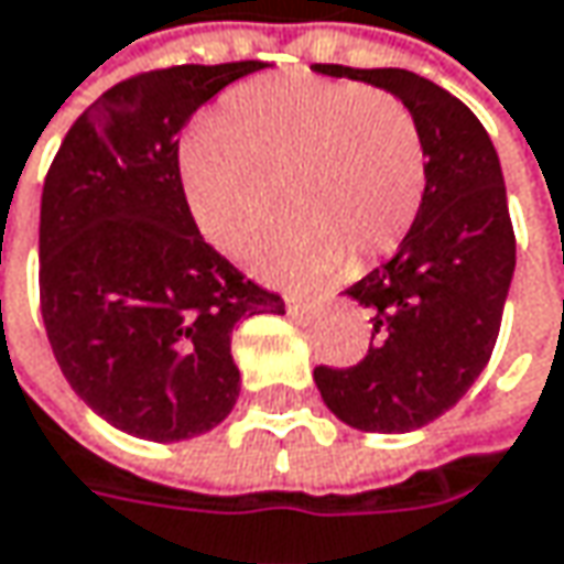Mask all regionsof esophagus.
Instances as JSON below:
<instances>
[{"label": "esophagus", "mask_w": 564, "mask_h": 564, "mask_svg": "<svg viewBox=\"0 0 564 564\" xmlns=\"http://www.w3.org/2000/svg\"><path fill=\"white\" fill-rule=\"evenodd\" d=\"M326 297L324 295H289L285 297V304H289V311L292 314H304V311H314V307H321Z\"/></svg>", "instance_id": "34e87169"}]
</instances>
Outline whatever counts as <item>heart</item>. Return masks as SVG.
<instances>
[{"mask_svg":"<svg viewBox=\"0 0 564 564\" xmlns=\"http://www.w3.org/2000/svg\"><path fill=\"white\" fill-rule=\"evenodd\" d=\"M181 184L203 238L231 257L257 243L282 196L289 215L253 260L272 282L297 285L393 253L422 212L429 164L397 98L275 72L228 91L215 127L186 139Z\"/></svg>","mask_w":564,"mask_h":564,"instance_id":"b5f03b06","label":"heart"}]
</instances>
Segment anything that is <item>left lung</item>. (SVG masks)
<instances>
[{
  "label": "left lung",
  "mask_w": 564,
  "mask_h": 564,
  "mask_svg": "<svg viewBox=\"0 0 564 564\" xmlns=\"http://www.w3.org/2000/svg\"><path fill=\"white\" fill-rule=\"evenodd\" d=\"M311 69L397 95L425 145L429 184L409 238L346 289L371 314L368 355L349 368H314L324 403L346 425L415 432L457 406L492 358L518 250L501 164L464 100L415 72Z\"/></svg>",
  "instance_id": "1"
}]
</instances>
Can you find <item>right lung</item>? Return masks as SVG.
I'll return each instance as SVG.
<instances>
[{"label":"right lung","mask_w":564,"mask_h":564,"mask_svg":"<svg viewBox=\"0 0 564 564\" xmlns=\"http://www.w3.org/2000/svg\"><path fill=\"white\" fill-rule=\"evenodd\" d=\"M267 63L139 72L66 132L41 196V314L69 387L113 429L184 441L238 403L231 333L282 295L203 240L181 184V129Z\"/></svg>","instance_id":"right-lung-1"}]
</instances>
